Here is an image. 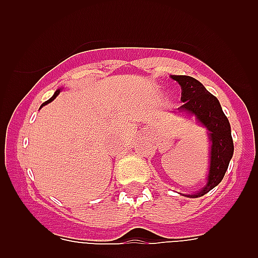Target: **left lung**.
<instances>
[{
  "mask_svg": "<svg viewBox=\"0 0 258 258\" xmlns=\"http://www.w3.org/2000/svg\"><path fill=\"white\" fill-rule=\"evenodd\" d=\"M182 89L181 101L183 102L178 111L195 115L198 121L208 129L212 141L211 168L208 183L200 192L190 198H199L214 188L223 179L234 154L231 129L227 117L223 113L218 99L207 90L202 83L190 76H172Z\"/></svg>",
  "mask_w": 258,
  "mask_h": 258,
  "instance_id": "left-lung-1",
  "label": "left lung"
}]
</instances>
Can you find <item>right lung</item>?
I'll list each match as a JSON object with an SVG mask.
<instances>
[{"instance_id": "add662e5", "label": "right lung", "mask_w": 258, "mask_h": 258, "mask_svg": "<svg viewBox=\"0 0 258 258\" xmlns=\"http://www.w3.org/2000/svg\"><path fill=\"white\" fill-rule=\"evenodd\" d=\"M58 94H59V90H56V92H55V93H54V95H52V97H51V98H50L49 101H46V102H45V103H44V104H42V106H45V104H47V103H49V102H51V101H52V99H54V98H55V97H56V95H58ZM42 106H41V107H42Z\"/></svg>"}]
</instances>
